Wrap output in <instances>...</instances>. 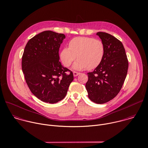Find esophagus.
<instances>
[{"instance_id":"obj_1","label":"esophagus","mask_w":148,"mask_h":148,"mask_svg":"<svg viewBox=\"0 0 148 148\" xmlns=\"http://www.w3.org/2000/svg\"><path fill=\"white\" fill-rule=\"evenodd\" d=\"M73 74H74V77H77V76H78L79 74H80V73H78V72H77V71H74V72H73Z\"/></svg>"}]
</instances>
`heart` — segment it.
Listing matches in <instances>:
<instances>
[{
    "label": "heart",
    "instance_id": "b5f03b06",
    "mask_svg": "<svg viewBox=\"0 0 148 148\" xmlns=\"http://www.w3.org/2000/svg\"><path fill=\"white\" fill-rule=\"evenodd\" d=\"M104 55L105 45L101 40L93 37H77L71 40L69 48H63L60 56L66 67H69L77 56L78 60L73 68L81 70L96 68L102 62Z\"/></svg>",
    "mask_w": 148,
    "mask_h": 148
}]
</instances>
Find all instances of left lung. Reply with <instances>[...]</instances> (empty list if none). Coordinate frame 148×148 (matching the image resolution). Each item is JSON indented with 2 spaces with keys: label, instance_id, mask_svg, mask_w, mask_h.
<instances>
[{
  "label": "left lung",
  "instance_id": "8db88e82",
  "mask_svg": "<svg viewBox=\"0 0 148 148\" xmlns=\"http://www.w3.org/2000/svg\"><path fill=\"white\" fill-rule=\"evenodd\" d=\"M105 45V55L101 64L88 73L85 87L88 97L97 104L113 99L121 90L126 79L129 63L122 42L106 32L97 33Z\"/></svg>",
  "mask_w": 148,
  "mask_h": 148
}]
</instances>
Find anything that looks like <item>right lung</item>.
Listing matches in <instances>:
<instances>
[{"label":"right lung","instance_id":"1","mask_svg":"<svg viewBox=\"0 0 148 148\" xmlns=\"http://www.w3.org/2000/svg\"><path fill=\"white\" fill-rule=\"evenodd\" d=\"M64 34L44 31L27 42L22 69L31 92L38 99L53 104L66 96L74 79L73 72L59 62V50Z\"/></svg>","mask_w":148,"mask_h":148}]
</instances>
